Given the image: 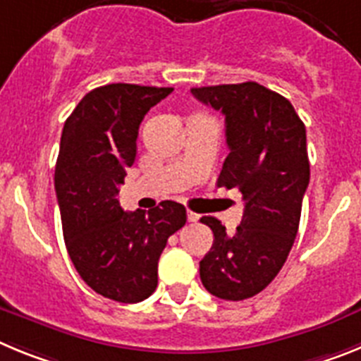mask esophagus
<instances>
[{
  "mask_svg": "<svg viewBox=\"0 0 361 361\" xmlns=\"http://www.w3.org/2000/svg\"><path fill=\"white\" fill-rule=\"evenodd\" d=\"M200 216L197 215V213H193V212H188V222H197V220H199Z\"/></svg>",
  "mask_w": 361,
  "mask_h": 361,
  "instance_id": "obj_1",
  "label": "esophagus"
}]
</instances>
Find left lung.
<instances>
[{"label":"left lung","instance_id":"1","mask_svg":"<svg viewBox=\"0 0 361 361\" xmlns=\"http://www.w3.org/2000/svg\"><path fill=\"white\" fill-rule=\"evenodd\" d=\"M191 94L226 117L229 153L216 184L238 188L245 202L233 237L215 216L200 219L215 237L200 280L216 298L238 302L266 289L293 247L309 186L305 126L288 99L255 81Z\"/></svg>","mask_w":361,"mask_h":361}]
</instances>
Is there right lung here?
<instances>
[{
  "label": "right lung",
  "instance_id": "1",
  "mask_svg": "<svg viewBox=\"0 0 361 361\" xmlns=\"http://www.w3.org/2000/svg\"><path fill=\"white\" fill-rule=\"evenodd\" d=\"M171 92L128 82L99 86L63 128L54 184L70 260L95 293L123 304L155 291L166 242L186 224V208L173 200L133 213L117 200L126 168L135 162L139 124Z\"/></svg>",
  "mask_w": 361,
  "mask_h": 361
}]
</instances>
